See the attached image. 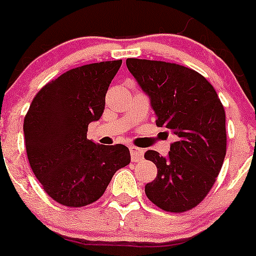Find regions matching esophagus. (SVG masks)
<instances>
[{"instance_id":"esophagus-1","label":"esophagus","mask_w":256,"mask_h":256,"mask_svg":"<svg viewBox=\"0 0 256 256\" xmlns=\"http://www.w3.org/2000/svg\"><path fill=\"white\" fill-rule=\"evenodd\" d=\"M130 159L133 162H138L144 159V150L142 148H136V146H130Z\"/></svg>"}]
</instances>
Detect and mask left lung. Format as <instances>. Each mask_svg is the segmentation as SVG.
Returning a JSON list of instances; mask_svg holds the SVG:
<instances>
[{
	"label": "left lung",
	"instance_id": "left-lung-1",
	"mask_svg": "<svg viewBox=\"0 0 256 256\" xmlns=\"http://www.w3.org/2000/svg\"><path fill=\"white\" fill-rule=\"evenodd\" d=\"M126 68L150 96L156 126L176 136L166 158L144 152L158 168L146 196L165 212L191 210L206 198L224 162V108L206 78L190 68L144 58H126Z\"/></svg>",
	"mask_w": 256,
	"mask_h": 256
}]
</instances>
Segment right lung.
Wrapping results in <instances>:
<instances>
[{
	"instance_id": "1",
	"label": "right lung",
	"mask_w": 256,
	"mask_h": 256,
	"mask_svg": "<svg viewBox=\"0 0 256 256\" xmlns=\"http://www.w3.org/2000/svg\"><path fill=\"white\" fill-rule=\"evenodd\" d=\"M122 60L68 70L40 88L24 118L30 168L44 192L58 204L82 208L97 201L118 169L130 162L124 144L104 146L87 138Z\"/></svg>"
}]
</instances>
